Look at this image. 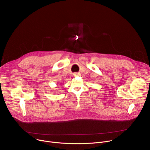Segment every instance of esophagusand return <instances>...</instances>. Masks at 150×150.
I'll use <instances>...</instances> for the list:
<instances>
[{
    "label": "esophagus",
    "instance_id": "34e87169",
    "mask_svg": "<svg viewBox=\"0 0 150 150\" xmlns=\"http://www.w3.org/2000/svg\"><path fill=\"white\" fill-rule=\"evenodd\" d=\"M75 75H76V74H75Z\"/></svg>",
    "mask_w": 150,
    "mask_h": 150
}]
</instances>
